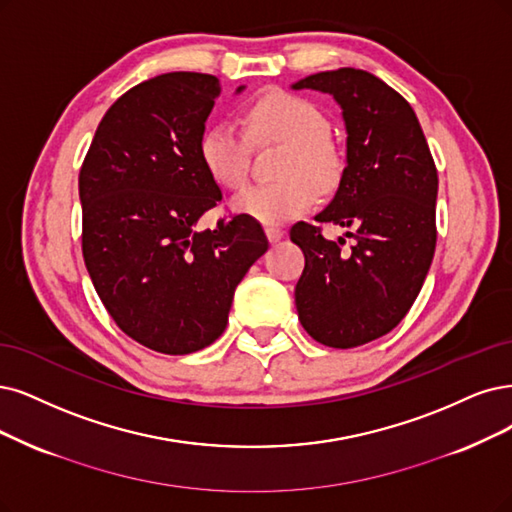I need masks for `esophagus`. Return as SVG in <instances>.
I'll use <instances>...</instances> for the list:
<instances>
[{
	"label": "esophagus",
	"mask_w": 512,
	"mask_h": 512,
	"mask_svg": "<svg viewBox=\"0 0 512 512\" xmlns=\"http://www.w3.org/2000/svg\"><path fill=\"white\" fill-rule=\"evenodd\" d=\"M282 234H285V232H282L280 227H276V225H268V227H266V236H268V240H270L272 244L278 242V240L282 238Z\"/></svg>",
	"instance_id": "1"
}]
</instances>
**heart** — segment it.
I'll return each mask as SVG.
<instances>
[{
  "mask_svg": "<svg viewBox=\"0 0 512 512\" xmlns=\"http://www.w3.org/2000/svg\"><path fill=\"white\" fill-rule=\"evenodd\" d=\"M244 126L259 145L285 143L276 183L253 185L234 198V208L266 225L285 223L329 194L344 177V156L329 137V120L304 97L272 90L244 113ZM200 162L219 185L240 189L249 181L251 145L230 122L208 126L198 143Z\"/></svg>",
  "mask_w": 512,
  "mask_h": 512,
  "instance_id": "1",
  "label": "heart"
}]
</instances>
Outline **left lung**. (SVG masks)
<instances>
[{"label": "left lung", "instance_id": "8db88e82", "mask_svg": "<svg viewBox=\"0 0 512 512\" xmlns=\"http://www.w3.org/2000/svg\"><path fill=\"white\" fill-rule=\"evenodd\" d=\"M293 88L329 92L342 105L348 166L314 219L350 227L356 240L346 253V240H327L323 227H291L306 257L297 316L318 344L356 348L399 325L424 285L437 246V166L411 105L373 73L320 71Z\"/></svg>", "mask_w": 512, "mask_h": 512}]
</instances>
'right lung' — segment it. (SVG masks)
<instances>
[{
  "instance_id": "obj_1",
  "label": "right lung",
  "mask_w": 512,
  "mask_h": 512,
  "mask_svg": "<svg viewBox=\"0 0 512 512\" xmlns=\"http://www.w3.org/2000/svg\"><path fill=\"white\" fill-rule=\"evenodd\" d=\"M219 90L215 75L194 71L137 84L107 109L80 168L92 285L128 337L162 354L211 346L238 282L270 246L242 213L196 230L223 198L198 154Z\"/></svg>"
}]
</instances>
